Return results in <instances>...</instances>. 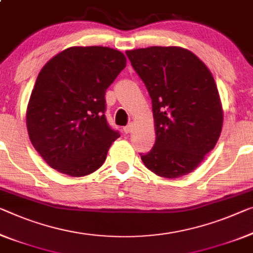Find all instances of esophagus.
<instances>
[{
  "mask_svg": "<svg viewBox=\"0 0 253 253\" xmlns=\"http://www.w3.org/2000/svg\"><path fill=\"white\" fill-rule=\"evenodd\" d=\"M132 130H133V126H132V123H130V124H127L126 126H124L123 127V131H124V133H130V132H132Z\"/></svg>",
  "mask_w": 253,
  "mask_h": 253,
  "instance_id": "obj_1",
  "label": "esophagus"
}]
</instances>
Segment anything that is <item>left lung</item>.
Masks as SVG:
<instances>
[{"label":"left lung","mask_w":253,"mask_h":253,"mask_svg":"<svg viewBox=\"0 0 253 253\" xmlns=\"http://www.w3.org/2000/svg\"><path fill=\"white\" fill-rule=\"evenodd\" d=\"M132 68L153 104L156 142L140 153L158 176L191 173L213 149L223 126V110L211 71L188 49L169 46L126 50Z\"/></svg>","instance_id":"obj_1"}]
</instances>
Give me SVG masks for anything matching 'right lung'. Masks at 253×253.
<instances>
[{"label":"right lung","mask_w":253,"mask_h":253,"mask_svg":"<svg viewBox=\"0 0 253 253\" xmlns=\"http://www.w3.org/2000/svg\"><path fill=\"white\" fill-rule=\"evenodd\" d=\"M124 68L121 52L102 46L67 48L44 65L30 96L27 129L52 169L84 176L103 165L120 137L106 120L105 92Z\"/></svg>","instance_id":"obj_1"}]
</instances>
